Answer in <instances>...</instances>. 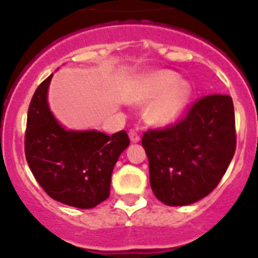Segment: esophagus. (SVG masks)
<instances>
[{
    "label": "esophagus",
    "mask_w": 258,
    "mask_h": 258,
    "mask_svg": "<svg viewBox=\"0 0 258 258\" xmlns=\"http://www.w3.org/2000/svg\"><path fill=\"white\" fill-rule=\"evenodd\" d=\"M129 138H131V141H132V142H133V143L140 142L141 134L138 133V132H137L136 129H131V131H129Z\"/></svg>",
    "instance_id": "esophagus-1"
}]
</instances>
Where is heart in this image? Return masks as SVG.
Wrapping results in <instances>:
<instances>
[{
  "mask_svg": "<svg viewBox=\"0 0 258 258\" xmlns=\"http://www.w3.org/2000/svg\"><path fill=\"white\" fill-rule=\"evenodd\" d=\"M179 77L170 71H160L142 81L138 101H149L160 97L149 109V118L155 124H168L178 117L190 95V86L178 83Z\"/></svg>",
  "mask_w": 258,
  "mask_h": 258,
  "instance_id": "heart-1",
  "label": "heart"
}]
</instances>
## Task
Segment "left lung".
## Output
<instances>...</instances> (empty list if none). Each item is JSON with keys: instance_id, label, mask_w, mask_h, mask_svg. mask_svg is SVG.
Here are the masks:
<instances>
[{"instance_id": "1", "label": "left lung", "mask_w": 258, "mask_h": 258, "mask_svg": "<svg viewBox=\"0 0 258 258\" xmlns=\"http://www.w3.org/2000/svg\"><path fill=\"white\" fill-rule=\"evenodd\" d=\"M150 183L166 206H188L212 192L235 154L236 131L230 95L199 98L174 124L143 133Z\"/></svg>"}]
</instances>
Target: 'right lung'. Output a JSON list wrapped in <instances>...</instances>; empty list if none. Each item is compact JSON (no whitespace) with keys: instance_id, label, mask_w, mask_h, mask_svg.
I'll return each instance as SVG.
<instances>
[{"instance_id":"obj_1","label":"right lung","mask_w":258,"mask_h":258,"mask_svg":"<svg viewBox=\"0 0 258 258\" xmlns=\"http://www.w3.org/2000/svg\"><path fill=\"white\" fill-rule=\"evenodd\" d=\"M51 76L38 85L29 103L27 163L50 198L76 208H94L109 197L113 166L131 141L125 131L112 136L64 131L47 106Z\"/></svg>"}]
</instances>
